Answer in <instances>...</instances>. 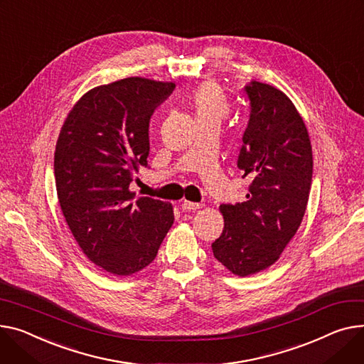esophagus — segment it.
<instances>
[{
  "mask_svg": "<svg viewBox=\"0 0 364 364\" xmlns=\"http://www.w3.org/2000/svg\"><path fill=\"white\" fill-rule=\"evenodd\" d=\"M203 205L202 203H195V202H188V200H184L181 203V209L183 210H198L200 209Z\"/></svg>",
  "mask_w": 364,
  "mask_h": 364,
  "instance_id": "obj_1",
  "label": "esophagus"
}]
</instances>
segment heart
I'll return each mask as SVG.
<instances>
[{
    "label": "heart",
    "mask_w": 364,
    "mask_h": 364,
    "mask_svg": "<svg viewBox=\"0 0 364 364\" xmlns=\"http://www.w3.org/2000/svg\"><path fill=\"white\" fill-rule=\"evenodd\" d=\"M190 105L199 123L221 124L230 114V102L223 89L213 82H205L190 95Z\"/></svg>",
    "instance_id": "1"
}]
</instances>
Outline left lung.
<instances>
[{"label": "left lung", "instance_id": "left-lung-1", "mask_svg": "<svg viewBox=\"0 0 364 364\" xmlns=\"http://www.w3.org/2000/svg\"><path fill=\"white\" fill-rule=\"evenodd\" d=\"M245 90L250 119L237 166L252 184L246 202L220 206L224 230L212 243L218 262L238 277L279 259L303 221L313 174L310 137L291 100L256 80Z\"/></svg>", "mask_w": 364, "mask_h": 364}]
</instances>
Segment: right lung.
<instances>
[{"mask_svg":"<svg viewBox=\"0 0 364 364\" xmlns=\"http://www.w3.org/2000/svg\"><path fill=\"white\" fill-rule=\"evenodd\" d=\"M174 87L144 77L93 87L71 108L57 140L54 174L65 223L87 259L112 275L146 268L174 223L171 203L130 190L148 166L149 119Z\"/></svg>","mask_w":364,"mask_h":364,"instance_id":"add662e5","label":"right lung"}]
</instances>
